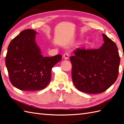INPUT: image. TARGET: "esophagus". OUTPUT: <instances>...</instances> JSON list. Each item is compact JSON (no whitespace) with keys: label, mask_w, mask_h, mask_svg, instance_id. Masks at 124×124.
<instances>
[{"label":"esophagus","mask_w":124,"mask_h":124,"mask_svg":"<svg viewBox=\"0 0 124 124\" xmlns=\"http://www.w3.org/2000/svg\"><path fill=\"white\" fill-rule=\"evenodd\" d=\"M70 56V54L66 53H65L64 55H63V58H64V59L65 60H67L68 59V58H69Z\"/></svg>","instance_id":"34e87169"}]
</instances>
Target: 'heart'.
Returning a JSON list of instances; mask_svg holds the SVG:
<instances>
[{
	"label": "heart",
	"mask_w": 124,
	"mask_h": 124,
	"mask_svg": "<svg viewBox=\"0 0 124 124\" xmlns=\"http://www.w3.org/2000/svg\"><path fill=\"white\" fill-rule=\"evenodd\" d=\"M90 45V42H88V41H86V42H85L84 43V46H88Z\"/></svg>",
	"instance_id": "heart-1"
}]
</instances>
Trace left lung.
Segmentation results:
<instances>
[{
  "instance_id": "8db88e82",
  "label": "left lung",
  "mask_w": 124,
  "mask_h": 124,
  "mask_svg": "<svg viewBox=\"0 0 124 124\" xmlns=\"http://www.w3.org/2000/svg\"><path fill=\"white\" fill-rule=\"evenodd\" d=\"M104 43L98 49L77 48L70 57L71 77L81 92L96 94L105 91L117 78L120 57L116 44L102 34Z\"/></svg>"
}]
</instances>
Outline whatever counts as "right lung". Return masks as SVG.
Instances as JSON below:
<instances>
[{
	"mask_svg": "<svg viewBox=\"0 0 124 124\" xmlns=\"http://www.w3.org/2000/svg\"><path fill=\"white\" fill-rule=\"evenodd\" d=\"M34 30L22 31L8 46L6 66L13 86L22 91H38L47 86L51 70L62 60V55L43 57L35 41Z\"/></svg>",
	"mask_w": 124,
	"mask_h": 124,
	"instance_id": "1",
	"label": "right lung"
}]
</instances>
